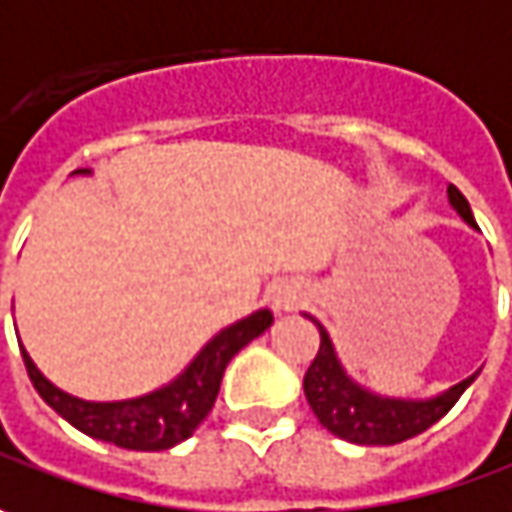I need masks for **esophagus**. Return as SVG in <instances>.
I'll list each match as a JSON object with an SVG mask.
<instances>
[{
	"label": "esophagus",
	"mask_w": 512,
	"mask_h": 512,
	"mask_svg": "<svg viewBox=\"0 0 512 512\" xmlns=\"http://www.w3.org/2000/svg\"><path fill=\"white\" fill-rule=\"evenodd\" d=\"M300 300H303V292L295 289V286H286V283H280L275 289H269V306L275 309V312H286V309H295Z\"/></svg>",
	"instance_id": "esophagus-1"
}]
</instances>
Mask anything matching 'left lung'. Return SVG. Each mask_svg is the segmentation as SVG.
Here are the masks:
<instances>
[{
    "instance_id": "obj_1",
    "label": "left lung",
    "mask_w": 512,
    "mask_h": 512,
    "mask_svg": "<svg viewBox=\"0 0 512 512\" xmlns=\"http://www.w3.org/2000/svg\"><path fill=\"white\" fill-rule=\"evenodd\" d=\"M447 197H450L453 212L470 229H478L476 217L470 212V203L464 200V194L456 186H447ZM306 318H312V315H306ZM312 323L321 332V346H318L312 367L306 369L303 392H306V401L315 412V418L329 433L344 438L349 444H367V447L369 444H398V441H407L412 435L424 433L438 418H444L450 412V407L461 398V392L470 387L481 372V369H476L464 381H458L450 389L430 395V398L381 395L375 389L364 387L361 381H355L346 372L344 361L335 349L332 335L326 332V326L318 318H312Z\"/></svg>"
}]
</instances>
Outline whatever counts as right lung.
I'll return each instance as SVG.
<instances>
[{
  "mask_svg": "<svg viewBox=\"0 0 512 512\" xmlns=\"http://www.w3.org/2000/svg\"><path fill=\"white\" fill-rule=\"evenodd\" d=\"M77 174L88 177L91 168H77L74 177ZM269 326H272L269 309H257L252 315L223 326L200 346V352L168 384L123 401H85L59 389L54 381L42 375V369L36 367L25 346H22V361L42 401L59 412L68 424H74L79 433L125 450L157 453L186 441L203 424V418L212 412L229 361Z\"/></svg>",
  "mask_w": 512,
  "mask_h": 512,
  "instance_id": "obj_1",
  "label": "right lung"
}]
</instances>
